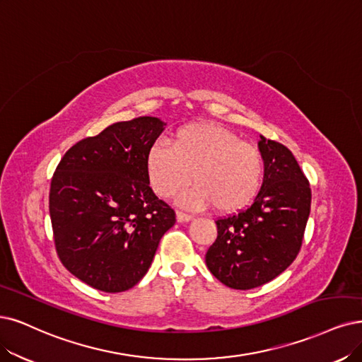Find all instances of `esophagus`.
I'll use <instances>...</instances> for the list:
<instances>
[{"mask_svg":"<svg viewBox=\"0 0 362 362\" xmlns=\"http://www.w3.org/2000/svg\"><path fill=\"white\" fill-rule=\"evenodd\" d=\"M176 215H177V221L179 222H189V221L194 219L192 215H188V213H183V211H177Z\"/></svg>","mask_w":362,"mask_h":362,"instance_id":"34e87169","label":"esophagus"}]
</instances>
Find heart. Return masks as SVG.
<instances>
[{"mask_svg":"<svg viewBox=\"0 0 362 362\" xmlns=\"http://www.w3.org/2000/svg\"><path fill=\"white\" fill-rule=\"evenodd\" d=\"M153 191L176 195L194 177L195 185L180 197L189 209L213 206L219 213L246 207L259 191L264 159L257 146L216 124H191L174 132L173 146L155 141L146 155Z\"/></svg>","mask_w":362,"mask_h":362,"instance_id":"heart-1","label":"heart"}]
</instances>
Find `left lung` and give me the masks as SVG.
I'll use <instances>...</instances> for the list:
<instances>
[{
	"instance_id": "obj_1",
	"label": "left lung",
	"mask_w": 362,
	"mask_h": 362,
	"mask_svg": "<svg viewBox=\"0 0 362 362\" xmlns=\"http://www.w3.org/2000/svg\"><path fill=\"white\" fill-rule=\"evenodd\" d=\"M258 147L264 180L255 202L216 221L206 253L210 273L242 291L270 282L297 258L312 203L310 183L288 147L262 136Z\"/></svg>"
}]
</instances>
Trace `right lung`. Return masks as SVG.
Returning <instances> with one entry per match:
<instances>
[{
	"instance_id": "add662e5",
	"label": "right lung",
	"mask_w": 362,
	"mask_h": 362,
	"mask_svg": "<svg viewBox=\"0 0 362 362\" xmlns=\"http://www.w3.org/2000/svg\"><path fill=\"white\" fill-rule=\"evenodd\" d=\"M158 117L116 122L77 141L53 173L49 211L64 267L103 292H124L149 270L176 213L149 186L146 155Z\"/></svg>"
}]
</instances>
